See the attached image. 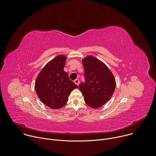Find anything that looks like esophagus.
<instances>
[{
    "mask_svg": "<svg viewBox=\"0 0 156 156\" xmlns=\"http://www.w3.org/2000/svg\"><path fill=\"white\" fill-rule=\"evenodd\" d=\"M74 83L76 84V85H78L79 83H80V80L78 79H76L74 80Z\"/></svg>",
    "mask_w": 156,
    "mask_h": 156,
    "instance_id": "1",
    "label": "esophagus"
}]
</instances>
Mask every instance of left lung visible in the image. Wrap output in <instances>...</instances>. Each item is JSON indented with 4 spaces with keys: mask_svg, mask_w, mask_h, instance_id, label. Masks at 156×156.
I'll use <instances>...</instances> for the list:
<instances>
[{
    "mask_svg": "<svg viewBox=\"0 0 156 156\" xmlns=\"http://www.w3.org/2000/svg\"><path fill=\"white\" fill-rule=\"evenodd\" d=\"M84 69V80L79 85L87 105L96 108L102 107L112 97L115 80L112 72L102 62L93 56L82 61Z\"/></svg>",
    "mask_w": 156,
    "mask_h": 156,
    "instance_id": "obj_1",
    "label": "left lung"
}]
</instances>
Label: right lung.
Returning <instances> with one entry per match:
<instances>
[{"label":"right lung","mask_w":156,"mask_h":156,"mask_svg":"<svg viewBox=\"0 0 156 156\" xmlns=\"http://www.w3.org/2000/svg\"><path fill=\"white\" fill-rule=\"evenodd\" d=\"M66 60L64 55L52 59L42 69L35 82V90L39 98L53 109L63 107L72 90L78 87L63 70Z\"/></svg>","instance_id":"right-lung-1"}]
</instances>
